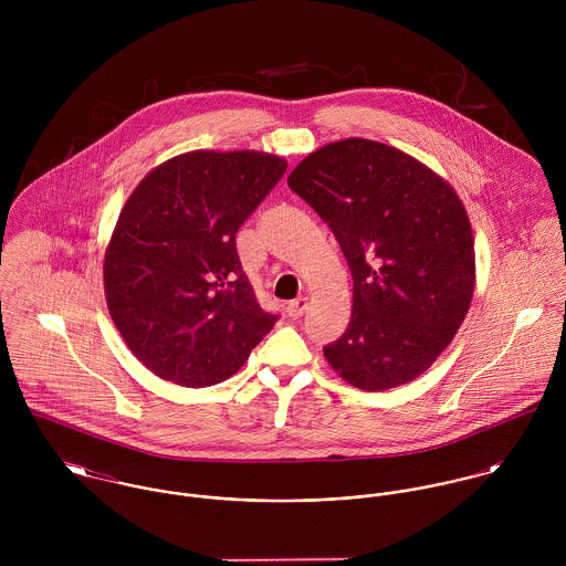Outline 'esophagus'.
Masks as SVG:
<instances>
[{"mask_svg":"<svg viewBox=\"0 0 566 566\" xmlns=\"http://www.w3.org/2000/svg\"><path fill=\"white\" fill-rule=\"evenodd\" d=\"M305 310H307V296H298V298L290 301L287 307H285L290 318H301L305 314Z\"/></svg>","mask_w":566,"mask_h":566,"instance_id":"34e87169","label":"esophagus"}]
</instances>
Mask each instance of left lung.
<instances>
[{
    "label": "left lung",
    "instance_id": "1",
    "mask_svg": "<svg viewBox=\"0 0 566 566\" xmlns=\"http://www.w3.org/2000/svg\"><path fill=\"white\" fill-rule=\"evenodd\" d=\"M287 185L333 231L353 274V314L324 346L368 392L422 375L451 344L475 290V243L453 187L401 150L344 139L296 165Z\"/></svg>",
    "mask_w": 566,
    "mask_h": 566
}]
</instances>
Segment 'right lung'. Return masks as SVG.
I'll return each instance as SVG.
<instances>
[{"label":"right lung","mask_w":566,"mask_h":566,"mask_svg":"<svg viewBox=\"0 0 566 566\" xmlns=\"http://www.w3.org/2000/svg\"><path fill=\"white\" fill-rule=\"evenodd\" d=\"M285 169L265 153L196 150L153 169L126 200L104 254L106 305L157 377L220 384L276 323L254 298L235 233Z\"/></svg>","instance_id":"right-lung-1"}]
</instances>
